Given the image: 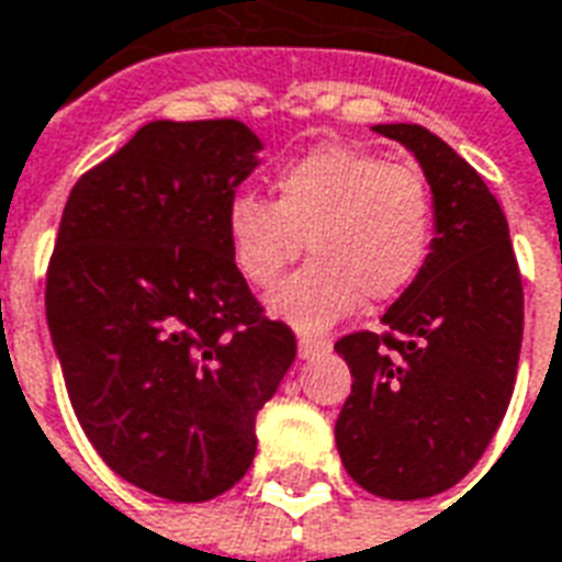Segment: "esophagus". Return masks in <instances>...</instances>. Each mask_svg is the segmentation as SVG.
<instances>
[{"label":"esophagus","instance_id":"esophagus-1","mask_svg":"<svg viewBox=\"0 0 562 562\" xmlns=\"http://www.w3.org/2000/svg\"><path fill=\"white\" fill-rule=\"evenodd\" d=\"M331 344L326 338H311V335H302L299 338V356L302 359H317V356L329 353Z\"/></svg>","mask_w":562,"mask_h":562}]
</instances>
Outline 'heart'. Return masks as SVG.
I'll use <instances>...</instances> for the list:
<instances>
[{
    "instance_id": "b5f03b06",
    "label": "heart",
    "mask_w": 562,
    "mask_h": 562,
    "mask_svg": "<svg viewBox=\"0 0 562 562\" xmlns=\"http://www.w3.org/2000/svg\"><path fill=\"white\" fill-rule=\"evenodd\" d=\"M276 196L241 191L227 203L231 260L251 286H272L299 254L311 263L269 296V311L302 331H323L362 302H392L425 269L434 196L411 164L323 143L278 167Z\"/></svg>"
}]
</instances>
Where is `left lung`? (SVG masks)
I'll use <instances>...</instances> for the list:
<instances>
[{
	"instance_id": "left-lung-1",
	"label": "left lung",
	"mask_w": 562,
	"mask_h": 562,
	"mask_svg": "<svg viewBox=\"0 0 562 562\" xmlns=\"http://www.w3.org/2000/svg\"><path fill=\"white\" fill-rule=\"evenodd\" d=\"M374 131L422 164L437 233L419 278L383 314L386 331L335 344L353 374L335 443L366 491L422 499L461 482L506 416L524 286L506 215L482 176L422 125Z\"/></svg>"
}]
</instances>
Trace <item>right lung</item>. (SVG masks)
Masks as SVG:
<instances>
[{"label":"right lung","instance_id":"1","mask_svg":"<svg viewBox=\"0 0 562 562\" xmlns=\"http://www.w3.org/2000/svg\"><path fill=\"white\" fill-rule=\"evenodd\" d=\"M236 119L149 122L77 179L47 266V326L80 428L173 503L231 491L254 419L296 359L236 272L224 212L257 167Z\"/></svg>","mask_w":562,"mask_h":562}]
</instances>
